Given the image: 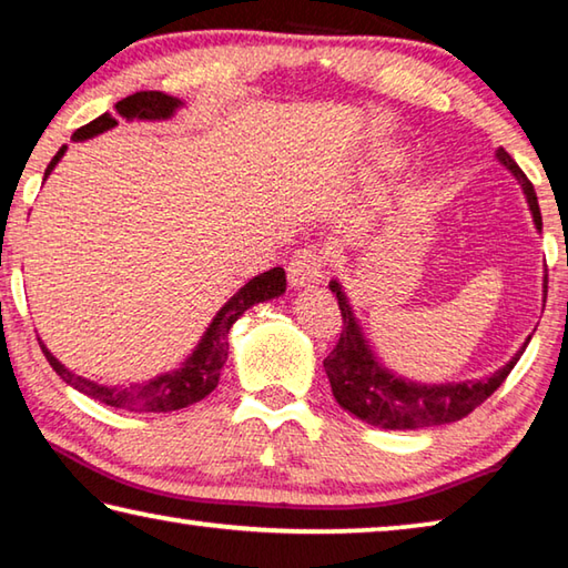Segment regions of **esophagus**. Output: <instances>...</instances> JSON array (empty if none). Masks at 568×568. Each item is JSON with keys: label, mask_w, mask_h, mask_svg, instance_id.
Here are the masks:
<instances>
[{"label": "esophagus", "mask_w": 568, "mask_h": 568, "mask_svg": "<svg viewBox=\"0 0 568 568\" xmlns=\"http://www.w3.org/2000/svg\"><path fill=\"white\" fill-rule=\"evenodd\" d=\"M325 275V261L315 247H303L293 255V261L287 263V281L293 287H311L321 283Z\"/></svg>", "instance_id": "34e87169"}]
</instances>
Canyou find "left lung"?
Wrapping results in <instances>:
<instances>
[{
	"label": "left lung",
	"instance_id": "left-lung-1",
	"mask_svg": "<svg viewBox=\"0 0 568 568\" xmlns=\"http://www.w3.org/2000/svg\"><path fill=\"white\" fill-rule=\"evenodd\" d=\"M496 160L511 172L521 185L528 210L534 215V225L541 233V210H538V200L534 185L516 165L514 158L508 155L504 148L496 150ZM331 291L338 297V307L343 315V331L341 341L331 351L328 358L323 361V368L328 373L331 388L335 400L371 426L386 428V430H416V428H430L444 426V423H454L466 418L470 410L478 408L491 393L501 386L514 365L521 358L526 345L531 338H526L521 348L508 361L504 368H498L488 378L480 381H460V383H416L383 365L376 353L371 351L368 341H365L363 328L355 318L353 307L345 297L343 285L338 281H331ZM544 297H546V277H544Z\"/></svg>",
	"mask_w": 568,
	"mask_h": 568
}]
</instances>
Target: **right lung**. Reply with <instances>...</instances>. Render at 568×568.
I'll use <instances>...</instances> for the list:
<instances>
[{"mask_svg": "<svg viewBox=\"0 0 568 568\" xmlns=\"http://www.w3.org/2000/svg\"><path fill=\"white\" fill-rule=\"evenodd\" d=\"M182 100L170 98L165 92H134L130 98L120 100L114 104L120 118L124 120H170L182 108ZM118 128V118L110 112L100 114L98 120L77 130L72 134L74 142L92 140L98 134ZM67 152V145L60 148V152L52 158L50 165L44 170V180L50 178L57 162L62 160ZM285 293V271L283 267H273V271L255 275L253 281H247L240 291L230 297V301L220 307L215 313L213 323L207 325L203 338L195 345V351L190 353V358L180 365L175 371L160 373V376L142 381V383H130V386H104V383H94L90 378H82L67 368L50 353V348L40 341V348L44 358L50 361L57 376H60L67 386L77 388L84 396H90L100 403H108L112 408L122 410H134V413H170L187 408L192 403L203 400L205 396L215 390L220 381V371L227 361V333L233 328V323L243 315L247 307L255 303L271 301Z\"/></svg>", "mask_w": 568, "mask_h": 568, "instance_id": "obj_1", "label": "right lung"}]
</instances>
